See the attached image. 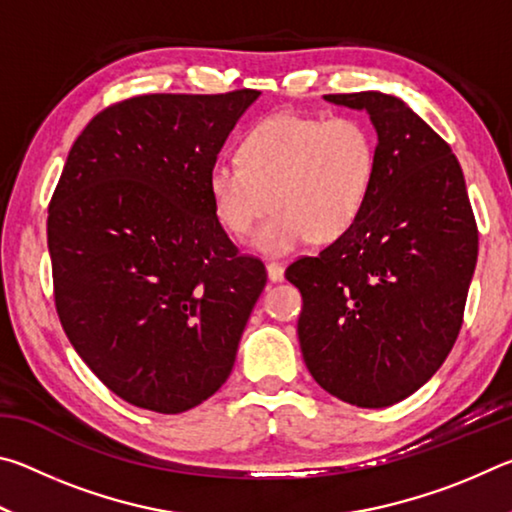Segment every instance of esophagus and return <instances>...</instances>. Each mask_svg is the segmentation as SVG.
I'll return each instance as SVG.
<instances>
[{"label":"esophagus","instance_id":"1","mask_svg":"<svg viewBox=\"0 0 512 512\" xmlns=\"http://www.w3.org/2000/svg\"><path fill=\"white\" fill-rule=\"evenodd\" d=\"M266 273H268V280H271V282H282L284 280V266L282 264L268 262L266 264Z\"/></svg>","mask_w":512,"mask_h":512}]
</instances>
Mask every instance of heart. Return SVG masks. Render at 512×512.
I'll list each match as a JSON object with an SVG mask.
<instances>
[{
  "label": "heart",
  "mask_w": 512,
  "mask_h": 512,
  "mask_svg": "<svg viewBox=\"0 0 512 512\" xmlns=\"http://www.w3.org/2000/svg\"><path fill=\"white\" fill-rule=\"evenodd\" d=\"M239 160H216L207 171L216 219L230 235L244 237L273 203L253 246L277 257L352 230L375 183L377 144L357 117L282 112L244 137Z\"/></svg>",
  "instance_id": "b5f03b06"
}]
</instances>
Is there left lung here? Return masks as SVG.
I'll return each instance as SVG.
<instances>
[{"label": "left lung", "mask_w": 512, "mask_h": 512, "mask_svg": "<svg viewBox=\"0 0 512 512\" xmlns=\"http://www.w3.org/2000/svg\"><path fill=\"white\" fill-rule=\"evenodd\" d=\"M325 101L368 112L377 171L352 230L287 268L302 293L300 350L329 395L384 409L427 384L454 348L479 232L456 155L402 99Z\"/></svg>", "instance_id": "obj_1"}]
</instances>
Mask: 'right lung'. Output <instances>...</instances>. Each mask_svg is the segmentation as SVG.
Instances as JSON below:
<instances>
[{
    "label": "right lung",
    "mask_w": 512,
    "mask_h": 512,
    "mask_svg": "<svg viewBox=\"0 0 512 512\" xmlns=\"http://www.w3.org/2000/svg\"><path fill=\"white\" fill-rule=\"evenodd\" d=\"M257 90L144 94L76 137L49 203L54 298L112 393L183 413L230 377L266 268L216 219L207 171Z\"/></svg>",
    "instance_id": "right-lung-1"
}]
</instances>
